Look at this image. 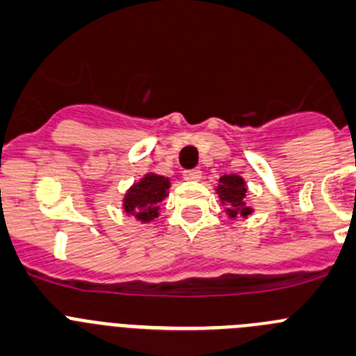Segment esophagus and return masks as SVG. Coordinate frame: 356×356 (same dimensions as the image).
Segmentation results:
<instances>
[{"label":"esophagus","instance_id":"esophagus-1","mask_svg":"<svg viewBox=\"0 0 356 356\" xmlns=\"http://www.w3.org/2000/svg\"><path fill=\"white\" fill-rule=\"evenodd\" d=\"M200 177H202V172L200 170H186V172H182V179H184V181H188V182H197V181H200Z\"/></svg>","mask_w":356,"mask_h":356}]
</instances>
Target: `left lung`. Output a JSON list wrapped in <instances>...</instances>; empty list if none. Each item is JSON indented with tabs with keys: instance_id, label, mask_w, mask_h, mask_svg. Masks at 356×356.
Returning a JSON list of instances; mask_svg holds the SVG:
<instances>
[{
	"instance_id": "8db88e82",
	"label": "left lung",
	"mask_w": 356,
	"mask_h": 356,
	"mask_svg": "<svg viewBox=\"0 0 356 356\" xmlns=\"http://www.w3.org/2000/svg\"><path fill=\"white\" fill-rule=\"evenodd\" d=\"M220 184L214 188L220 204L225 207V214L230 220H238V218H248L254 214V209L246 206V182L241 175L229 174L220 177Z\"/></svg>"
}]
</instances>
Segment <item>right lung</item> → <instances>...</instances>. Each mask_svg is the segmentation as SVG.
I'll use <instances>...</instances> for the list:
<instances>
[{"mask_svg":"<svg viewBox=\"0 0 356 356\" xmlns=\"http://www.w3.org/2000/svg\"><path fill=\"white\" fill-rule=\"evenodd\" d=\"M170 179L147 172L138 182H134L124 193L122 207L127 216H133L140 223H150L159 216V204L168 197Z\"/></svg>","mask_w":356,"mask_h":356,"instance_id":"right-lung-1","label":"right lung"}]
</instances>
